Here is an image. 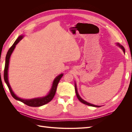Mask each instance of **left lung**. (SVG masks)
<instances>
[{"label":"left lung","mask_w":132,"mask_h":132,"mask_svg":"<svg viewBox=\"0 0 132 132\" xmlns=\"http://www.w3.org/2000/svg\"><path fill=\"white\" fill-rule=\"evenodd\" d=\"M116 45L121 48L123 50L124 53H125V48L123 47V46H122L121 45H120L119 43H116ZM75 93H76V95H77V96L79 100L81 102H82V103H84V104H85L86 105H88V106H93V107H101V106H97V105H93V104H91V103H89L86 102V101L84 100L82 98H81V97L80 96V95H79L78 94V90H77V84H76V82H75Z\"/></svg>","instance_id":"8db88e82"}]
</instances>
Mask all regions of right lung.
I'll return each mask as SVG.
<instances>
[{"instance_id": "add662e5", "label": "right lung", "mask_w": 132, "mask_h": 132, "mask_svg": "<svg viewBox=\"0 0 132 132\" xmlns=\"http://www.w3.org/2000/svg\"><path fill=\"white\" fill-rule=\"evenodd\" d=\"M23 35L19 36L18 37V38L16 39V41H15L13 45H12V46L10 48L9 51H7V53L6 54V58H5V64L4 72V81L6 82L7 87H8L12 96H13L15 100H18L19 101H21L23 103H25V104H26V105L31 106V107H40L41 106L47 104V103L50 102L53 99V98L54 97L55 95V92H56V90H57V87L58 85V84L60 81V80H61V78L63 77V74H59V75L57 76V77L55 78L48 94L47 95L45 96L34 98L31 99H23L20 97H19L18 96L14 94L13 90H12L8 80L9 65V62H10V58L11 57V55L12 53L13 52V51L16 47V45L21 40V39L23 38Z\"/></svg>"}]
</instances>
